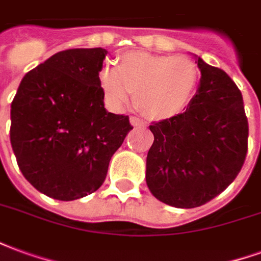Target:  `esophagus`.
Returning a JSON list of instances; mask_svg holds the SVG:
<instances>
[{
	"mask_svg": "<svg viewBox=\"0 0 261 261\" xmlns=\"http://www.w3.org/2000/svg\"><path fill=\"white\" fill-rule=\"evenodd\" d=\"M131 124L134 125V127H141V125H144V121H142L141 119H138V117H136V116H133L130 119Z\"/></svg>",
	"mask_w": 261,
	"mask_h": 261,
	"instance_id": "1",
	"label": "esophagus"
}]
</instances>
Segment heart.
I'll use <instances>...</instances> for the list:
<instances>
[{
    "instance_id": "obj_1",
    "label": "heart",
    "mask_w": 261,
    "mask_h": 261,
    "mask_svg": "<svg viewBox=\"0 0 261 261\" xmlns=\"http://www.w3.org/2000/svg\"><path fill=\"white\" fill-rule=\"evenodd\" d=\"M99 84L113 109L125 106L136 92L138 110L148 119L162 121L179 116L190 105L198 84V68L185 56L130 51L123 54L119 67L103 65Z\"/></svg>"
}]
</instances>
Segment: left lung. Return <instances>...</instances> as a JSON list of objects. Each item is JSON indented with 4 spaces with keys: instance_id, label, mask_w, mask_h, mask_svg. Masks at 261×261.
Segmentation results:
<instances>
[{
    "instance_id": "1",
    "label": "left lung",
    "mask_w": 261,
    "mask_h": 261,
    "mask_svg": "<svg viewBox=\"0 0 261 261\" xmlns=\"http://www.w3.org/2000/svg\"><path fill=\"white\" fill-rule=\"evenodd\" d=\"M200 88L186 112L153 121L147 185L159 201L200 207L221 194L245 164L249 124L239 88L224 69L196 61Z\"/></svg>"
}]
</instances>
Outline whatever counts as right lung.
Returning <instances> with one entry per match:
<instances>
[{
	"mask_svg": "<svg viewBox=\"0 0 261 261\" xmlns=\"http://www.w3.org/2000/svg\"><path fill=\"white\" fill-rule=\"evenodd\" d=\"M105 48L54 54L20 81L11 105V145L22 175L43 194L71 201L96 192L133 128L105 109Z\"/></svg>",
	"mask_w": 261,
	"mask_h": 261,
	"instance_id": "right-lung-1",
	"label": "right lung"
}]
</instances>
